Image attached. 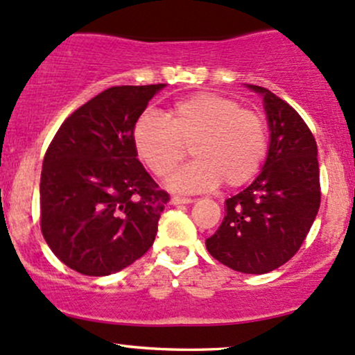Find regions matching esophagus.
Listing matches in <instances>:
<instances>
[{"mask_svg": "<svg viewBox=\"0 0 355 355\" xmlns=\"http://www.w3.org/2000/svg\"><path fill=\"white\" fill-rule=\"evenodd\" d=\"M171 204H173V206H178V204H190V202H193V199H190V197H180V196H173L171 197V200H170Z\"/></svg>", "mask_w": 355, "mask_h": 355, "instance_id": "esophagus-1", "label": "esophagus"}]
</instances>
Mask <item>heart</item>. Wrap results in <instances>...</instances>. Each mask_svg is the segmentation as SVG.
Returning <instances> with one entry per match:
<instances>
[{"instance_id":"1","label":"heart","mask_w":355,"mask_h":355,"mask_svg":"<svg viewBox=\"0 0 355 355\" xmlns=\"http://www.w3.org/2000/svg\"><path fill=\"white\" fill-rule=\"evenodd\" d=\"M137 156L156 177H168L187 156L189 163L170 180L180 192L219 185L241 187L259 173L268 149L262 115L218 93H197L166 112H144L132 129Z\"/></svg>"}]
</instances>
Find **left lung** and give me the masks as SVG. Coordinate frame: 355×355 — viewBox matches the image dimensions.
<instances>
[{
    "label": "left lung",
    "mask_w": 355,
    "mask_h": 355,
    "mask_svg": "<svg viewBox=\"0 0 355 355\" xmlns=\"http://www.w3.org/2000/svg\"><path fill=\"white\" fill-rule=\"evenodd\" d=\"M262 93L270 146L252 185L226 200L221 226L206 240L223 266L243 274H267L296 255L322 200L318 148L300 114L268 92Z\"/></svg>",
    "instance_id": "obj_1"
}]
</instances>
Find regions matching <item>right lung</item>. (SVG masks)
Masks as SVG:
<instances>
[{
  "mask_svg": "<svg viewBox=\"0 0 355 355\" xmlns=\"http://www.w3.org/2000/svg\"><path fill=\"white\" fill-rule=\"evenodd\" d=\"M165 85L112 87L66 119L40 175V230L54 255L83 275H109L144 255L170 196L149 177L132 129Z\"/></svg>",
  "mask_w": 355,
  "mask_h": 355,
  "instance_id": "obj_1",
  "label": "right lung"
}]
</instances>
